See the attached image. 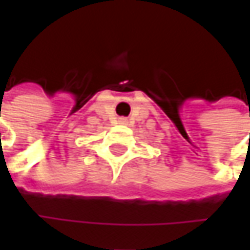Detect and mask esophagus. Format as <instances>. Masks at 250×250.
<instances>
[{
    "instance_id": "34e87169",
    "label": "esophagus",
    "mask_w": 250,
    "mask_h": 250,
    "mask_svg": "<svg viewBox=\"0 0 250 250\" xmlns=\"http://www.w3.org/2000/svg\"><path fill=\"white\" fill-rule=\"evenodd\" d=\"M119 122H120V123H125L127 120H125V117H120V120H119Z\"/></svg>"
}]
</instances>
